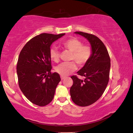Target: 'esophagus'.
<instances>
[{"instance_id": "esophagus-1", "label": "esophagus", "mask_w": 133, "mask_h": 133, "mask_svg": "<svg viewBox=\"0 0 133 133\" xmlns=\"http://www.w3.org/2000/svg\"><path fill=\"white\" fill-rule=\"evenodd\" d=\"M61 80H64L65 78H66V77H64V76H61Z\"/></svg>"}]
</instances>
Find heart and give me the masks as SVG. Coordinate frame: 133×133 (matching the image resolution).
Returning a JSON list of instances; mask_svg holds the SVG:
<instances>
[{
    "mask_svg": "<svg viewBox=\"0 0 133 133\" xmlns=\"http://www.w3.org/2000/svg\"><path fill=\"white\" fill-rule=\"evenodd\" d=\"M63 46L71 53V60H74L78 66H83L89 61L92 55V49L89 45H83V42L76 38H71L63 43ZM50 58L57 62L59 52L55 47H51L49 50ZM77 66L75 62L62 63L56 67L55 70L62 76H68L75 71Z\"/></svg>",
    "mask_w": 133,
    "mask_h": 133,
    "instance_id": "1",
    "label": "heart"
}]
</instances>
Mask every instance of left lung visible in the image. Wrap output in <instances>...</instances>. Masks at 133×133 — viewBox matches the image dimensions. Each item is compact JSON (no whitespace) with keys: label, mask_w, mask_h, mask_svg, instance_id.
<instances>
[{"label":"left lung","mask_w":133,"mask_h":133,"mask_svg":"<svg viewBox=\"0 0 133 133\" xmlns=\"http://www.w3.org/2000/svg\"><path fill=\"white\" fill-rule=\"evenodd\" d=\"M75 34L85 37L92 49L90 58L79 71L78 75L84 76V80L77 76L71 78L73 84L70 90L71 100L79 106H88L95 103L102 96L109 80L110 58L105 45L96 36L82 31Z\"/></svg>","instance_id":"8db88e82"}]
</instances>
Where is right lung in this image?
<instances>
[{
  "label": "right lung",
  "instance_id": "1",
  "mask_svg": "<svg viewBox=\"0 0 133 133\" xmlns=\"http://www.w3.org/2000/svg\"><path fill=\"white\" fill-rule=\"evenodd\" d=\"M65 33H42L32 38L19 54L17 75L20 89L33 104L45 106L53 100L61 78L57 73H51L49 50L53 43Z\"/></svg>",
  "mask_w": 133,
  "mask_h": 133
}]
</instances>
